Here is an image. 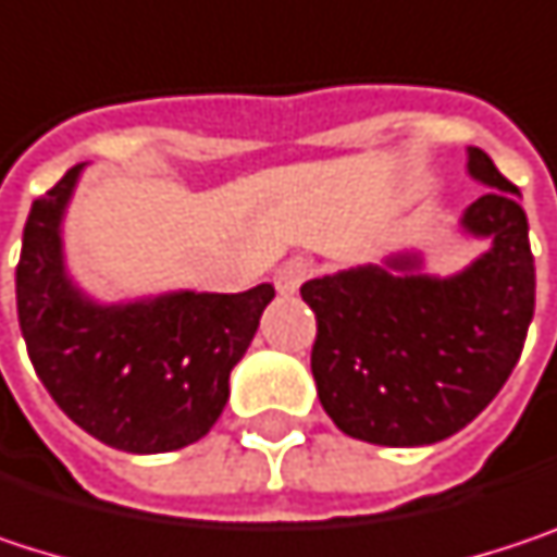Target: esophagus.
<instances>
[{
  "label": "esophagus",
  "instance_id": "obj_1",
  "mask_svg": "<svg viewBox=\"0 0 557 557\" xmlns=\"http://www.w3.org/2000/svg\"><path fill=\"white\" fill-rule=\"evenodd\" d=\"M312 274V264L309 261H302V258H289L286 264H280L277 274H274V283H277L280 293H296L299 289V283Z\"/></svg>",
  "mask_w": 557,
  "mask_h": 557
}]
</instances>
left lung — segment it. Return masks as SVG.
I'll list each match as a JSON object with an SVG mask.
<instances>
[{"label": "left lung", "mask_w": 557, "mask_h": 557, "mask_svg": "<svg viewBox=\"0 0 557 557\" xmlns=\"http://www.w3.org/2000/svg\"><path fill=\"white\" fill-rule=\"evenodd\" d=\"M468 173L491 186L461 215L487 238L471 268L422 274L419 255L299 286L315 312L312 377L332 422L361 442L416 448L461 432L512 374L535 312V261L519 189L481 148Z\"/></svg>", "instance_id": "1"}]
</instances>
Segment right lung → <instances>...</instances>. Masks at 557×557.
I'll return each instance as SVG.
<instances>
[{"mask_svg": "<svg viewBox=\"0 0 557 557\" xmlns=\"http://www.w3.org/2000/svg\"><path fill=\"white\" fill-rule=\"evenodd\" d=\"M83 164L32 202L15 268L18 325L54 403L92 438L161 455L199 442L228 403L274 286L96 302L63 264L60 222Z\"/></svg>", "mask_w": 557, "mask_h": 557, "instance_id": "right-lung-1", "label": "right lung"}]
</instances>
